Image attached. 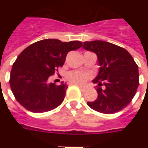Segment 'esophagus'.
<instances>
[{"label": "esophagus", "instance_id": "34e87169", "mask_svg": "<svg viewBox=\"0 0 148 148\" xmlns=\"http://www.w3.org/2000/svg\"><path fill=\"white\" fill-rule=\"evenodd\" d=\"M79 88H81V90L82 91L83 93H84L87 90V88H84V87H82V86H79Z\"/></svg>", "mask_w": 148, "mask_h": 148}]
</instances>
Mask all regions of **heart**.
<instances>
[{
  "label": "heart",
  "instance_id": "1",
  "mask_svg": "<svg viewBox=\"0 0 148 148\" xmlns=\"http://www.w3.org/2000/svg\"><path fill=\"white\" fill-rule=\"evenodd\" d=\"M88 77L89 76L88 74L78 71H70L67 75V80L70 82L75 84H78V85H83L86 82V81L88 80Z\"/></svg>",
  "mask_w": 148,
  "mask_h": 148
}]
</instances>
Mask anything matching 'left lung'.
<instances>
[{
    "label": "left lung",
    "mask_w": 148,
    "mask_h": 148,
    "mask_svg": "<svg viewBox=\"0 0 148 148\" xmlns=\"http://www.w3.org/2000/svg\"><path fill=\"white\" fill-rule=\"evenodd\" d=\"M84 48L95 52L100 65L97 98L88 102L93 110L110 114L123 110L131 103L139 85L138 67L128 51L103 40L84 42ZM103 88H102V86Z\"/></svg>",
    "instance_id": "8db88e82"
}]
</instances>
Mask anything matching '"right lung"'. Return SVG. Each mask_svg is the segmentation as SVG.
Listing matches in <instances>:
<instances>
[{
  "instance_id": "right-lung-1",
  "label": "right lung",
  "mask_w": 148,
  "mask_h": 148,
  "mask_svg": "<svg viewBox=\"0 0 148 148\" xmlns=\"http://www.w3.org/2000/svg\"><path fill=\"white\" fill-rule=\"evenodd\" d=\"M83 46L79 40H39L25 48L13 64L10 86L14 96L29 111L47 112L62 103L68 86L47 81L62 67L67 53Z\"/></svg>"
}]
</instances>
